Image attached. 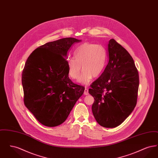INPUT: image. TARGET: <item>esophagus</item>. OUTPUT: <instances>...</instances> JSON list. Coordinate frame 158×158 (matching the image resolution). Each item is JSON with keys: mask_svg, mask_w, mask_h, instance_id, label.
I'll use <instances>...</instances> for the list:
<instances>
[{"mask_svg": "<svg viewBox=\"0 0 158 158\" xmlns=\"http://www.w3.org/2000/svg\"><path fill=\"white\" fill-rule=\"evenodd\" d=\"M84 95H89V92H88V89L87 88H85V90H84Z\"/></svg>", "mask_w": 158, "mask_h": 158, "instance_id": "1", "label": "esophagus"}]
</instances>
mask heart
I'll use <instances>...</instances> for the list:
<instances>
[{"label":"heart","instance_id":"b5f03b06","mask_svg":"<svg viewBox=\"0 0 158 158\" xmlns=\"http://www.w3.org/2000/svg\"><path fill=\"white\" fill-rule=\"evenodd\" d=\"M74 57L67 61L68 75L73 79H77L83 69L79 82L87 85L93 77H97L102 73L106 61V50L102 45L85 43L79 46L74 53Z\"/></svg>","mask_w":158,"mask_h":158}]
</instances>
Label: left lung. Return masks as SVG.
<instances>
[{
	"label": "left lung",
	"instance_id": "obj_1",
	"mask_svg": "<svg viewBox=\"0 0 158 158\" xmlns=\"http://www.w3.org/2000/svg\"><path fill=\"white\" fill-rule=\"evenodd\" d=\"M108 63L104 72L90 85L92 106L98 124L106 128L118 126L135 108L139 77L135 61L115 40L108 44Z\"/></svg>",
	"mask_w": 158,
	"mask_h": 158
}]
</instances>
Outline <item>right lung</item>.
<instances>
[{"instance_id": "right-lung-1", "label": "right lung", "mask_w": 158, "mask_h": 158, "mask_svg": "<svg viewBox=\"0 0 158 158\" xmlns=\"http://www.w3.org/2000/svg\"><path fill=\"white\" fill-rule=\"evenodd\" d=\"M81 40L64 38L36 48L22 75L24 104L41 124L59 126L67 119L85 87L69 79L67 60L72 45Z\"/></svg>"}]
</instances>
